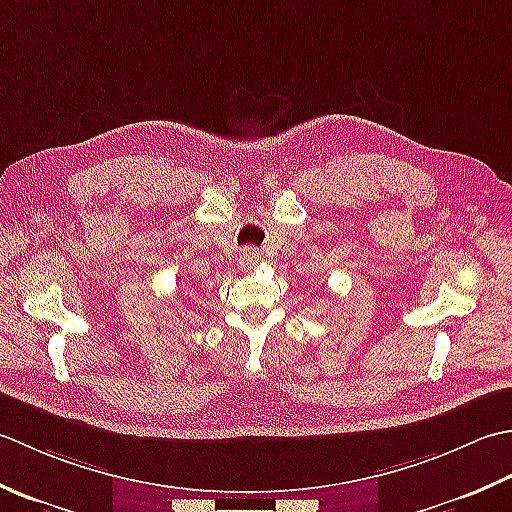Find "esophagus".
Masks as SVG:
<instances>
[{"mask_svg":"<svg viewBox=\"0 0 512 512\" xmlns=\"http://www.w3.org/2000/svg\"><path fill=\"white\" fill-rule=\"evenodd\" d=\"M258 258H260V254L256 252V249L247 247V249H243V252H241V265L247 267V269H252V267H256Z\"/></svg>","mask_w":512,"mask_h":512,"instance_id":"esophagus-1","label":"esophagus"}]
</instances>
